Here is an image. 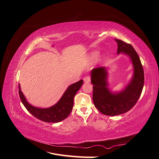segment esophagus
Wrapping results in <instances>:
<instances>
[{"label": "esophagus", "instance_id": "34e87169", "mask_svg": "<svg viewBox=\"0 0 159 159\" xmlns=\"http://www.w3.org/2000/svg\"><path fill=\"white\" fill-rule=\"evenodd\" d=\"M91 81V78L89 76H85L84 78V81L85 83H89Z\"/></svg>", "mask_w": 159, "mask_h": 159}]
</instances>
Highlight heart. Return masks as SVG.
I'll return each mask as SVG.
<instances>
[{
    "label": "heart",
    "mask_w": 159,
    "mask_h": 159,
    "mask_svg": "<svg viewBox=\"0 0 159 159\" xmlns=\"http://www.w3.org/2000/svg\"><path fill=\"white\" fill-rule=\"evenodd\" d=\"M99 53L98 52H93L92 53H91L90 54V59L91 60H95L98 58Z\"/></svg>",
    "instance_id": "b5f03b06"
}]
</instances>
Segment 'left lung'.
Returning <instances> with one entry per match:
<instances>
[{
	"label": "left lung",
	"mask_w": 159,
	"mask_h": 159,
	"mask_svg": "<svg viewBox=\"0 0 159 159\" xmlns=\"http://www.w3.org/2000/svg\"><path fill=\"white\" fill-rule=\"evenodd\" d=\"M117 54L129 57L133 66L132 78L125 88L113 92L108 88V68L100 67L91 71V81L93 86V102L99 111L109 116L126 113L136 104L144 85V71L139 55L133 47L118 39Z\"/></svg>",
	"instance_id": "left-lung-1"
}]
</instances>
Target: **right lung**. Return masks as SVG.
Listing matches in <instances>:
<instances>
[{"label":"right lung","instance_id":"obj_1","mask_svg":"<svg viewBox=\"0 0 159 159\" xmlns=\"http://www.w3.org/2000/svg\"><path fill=\"white\" fill-rule=\"evenodd\" d=\"M84 83L82 80L70 85L65 91L60 99L53 106L48 108H38L27 102L19 84V95L23 105L32 115L42 121L58 123L68 117L74 105V98Z\"/></svg>","mask_w":159,"mask_h":159}]
</instances>
